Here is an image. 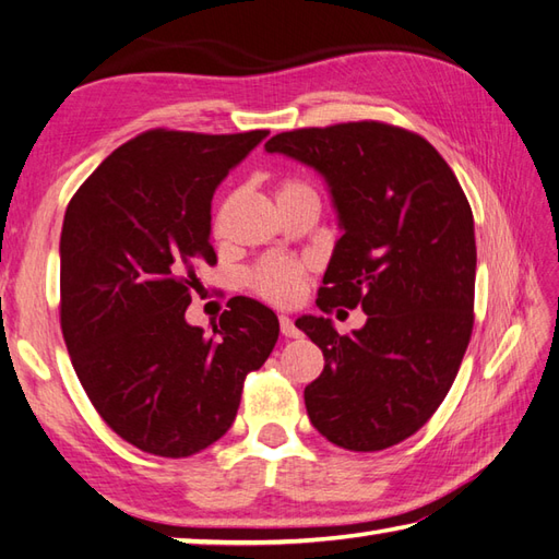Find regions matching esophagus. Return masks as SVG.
I'll return each mask as SVG.
<instances>
[{
  "instance_id": "34e87169",
  "label": "esophagus",
  "mask_w": 559,
  "mask_h": 559,
  "mask_svg": "<svg viewBox=\"0 0 559 559\" xmlns=\"http://www.w3.org/2000/svg\"><path fill=\"white\" fill-rule=\"evenodd\" d=\"M280 330H282V335L284 337H299V328L294 325V321L289 316H280Z\"/></svg>"
}]
</instances>
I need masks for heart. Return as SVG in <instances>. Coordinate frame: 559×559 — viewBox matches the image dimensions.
<instances>
[{
	"mask_svg": "<svg viewBox=\"0 0 559 559\" xmlns=\"http://www.w3.org/2000/svg\"><path fill=\"white\" fill-rule=\"evenodd\" d=\"M304 183H284L280 188L289 190V188H301ZM304 272L306 267L301 263H294V260H284V258H267L260 263L253 272H250V284L253 289L263 296V299L272 304H292L296 296L301 294V284H304Z\"/></svg>",
	"mask_w": 559,
	"mask_h": 559,
	"instance_id": "heart-1",
	"label": "heart"
}]
</instances>
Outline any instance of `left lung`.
Masks as SVG:
<instances>
[{"mask_svg": "<svg viewBox=\"0 0 559 559\" xmlns=\"http://www.w3.org/2000/svg\"><path fill=\"white\" fill-rule=\"evenodd\" d=\"M265 152L325 178L343 236L318 289V309H359L340 335L323 316L296 328L323 349L306 385L311 425L347 451H381L437 413L473 333L475 226L449 164L425 136L361 120L275 134Z\"/></svg>", "mask_w": 559, "mask_h": 559, "instance_id": "8db88e82", "label": "left lung"}]
</instances>
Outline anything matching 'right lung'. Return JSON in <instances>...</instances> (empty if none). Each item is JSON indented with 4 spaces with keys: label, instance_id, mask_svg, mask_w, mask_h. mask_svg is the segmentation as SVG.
I'll return each instance as SVG.
<instances>
[{
    "label": "right lung",
    "instance_id": "right-lung-1",
    "mask_svg": "<svg viewBox=\"0 0 559 559\" xmlns=\"http://www.w3.org/2000/svg\"><path fill=\"white\" fill-rule=\"evenodd\" d=\"M267 130H150L118 146L67 204L60 323L88 401L118 437L186 459L222 439L243 381L277 343L267 306L234 296L212 335L186 321L214 265L212 195Z\"/></svg>",
    "mask_w": 559,
    "mask_h": 559
}]
</instances>
